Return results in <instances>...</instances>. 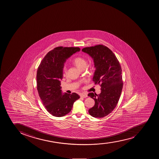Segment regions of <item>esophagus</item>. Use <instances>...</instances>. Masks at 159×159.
Here are the masks:
<instances>
[{"mask_svg":"<svg viewBox=\"0 0 159 159\" xmlns=\"http://www.w3.org/2000/svg\"><path fill=\"white\" fill-rule=\"evenodd\" d=\"M80 96L82 98H86L88 97L87 94H81L80 95Z\"/></svg>","mask_w":159,"mask_h":159,"instance_id":"1","label":"esophagus"}]
</instances>
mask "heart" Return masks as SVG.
I'll list each match as a JSON object with an SVG mask.
<instances>
[{"label": "heart", "instance_id": "b5f03b06", "mask_svg": "<svg viewBox=\"0 0 159 159\" xmlns=\"http://www.w3.org/2000/svg\"><path fill=\"white\" fill-rule=\"evenodd\" d=\"M74 63L77 66V67L81 69L87 66V61L81 57H77L74 60ZM63 72L65 75L67 74V67L65 66L63 68Z\"/></svg>", "mask_w": 159, "mask_h": 159}]
</instances>
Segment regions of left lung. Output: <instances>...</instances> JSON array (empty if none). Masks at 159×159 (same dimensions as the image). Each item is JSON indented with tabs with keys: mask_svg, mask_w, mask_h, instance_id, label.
Masks as SVG:
<instances>
[{
	"mask_svg": "<svg viewBox=\"0 0 159 159\" xmlns=\"http://www.w3.org/2000/svg\"><path fill=\"white\" fill-rule=\"evenodd\" d=\"M82 51L93 59L95 68L93 81L101 84L99 94L89 93L95 101L89 112L95 118H103L113 111L119 100L123 88L121 67L114 53L106 46L84 48Z\"/></svg>",
	"mask_w": 159,
	"mask_h": 159,
	"instance_id": "8db88e82",
	"label": "left lung"
}]
</instances>
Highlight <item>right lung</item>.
I'll return each instance as SVG.
<instances>
[{"label":"right lung","instance_id":"1","mask_svg":"<svg viewBox=\"0 0 159 159\" xmlns=\"http://www.w3.org/2000/svg\"><path fill=\"white\" fill-rule=\"evenodd\" d=\"M80 51L79 48H55L46 54L38 67L36 78L39 95L46 109L53 116L67 115L80 98L75 93L63 94L60 86L66 60Z\"/></svg>","mask_w":159,"mask_h":159}]
</instances>
